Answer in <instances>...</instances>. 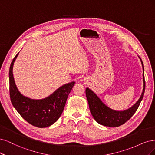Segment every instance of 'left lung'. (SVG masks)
I'll return each mask as SVG.
<instances>
[{
	"instance_id": "left-lung-1",
	"label": "left lung",
	"mask_w": 155,
	"mask_h": 155,
	"mask_svg": "<svg viewBox=\"0 0 155 155\" xmlns=\"http://www.w3.org/2000/svg\"><path fill=\"white\" fill-rule=\"evenodd\" d=\"M140 58V57H139ZM143 67V91L138 101L133 106L124 111H115L106 106L97 94L88 87L86 89V97L89 104V110L94 119L100 124L108 127H118L130 119L138 108L143 97L146 87L144 79V68L141 58H140Z\"/></svg>"
}]
</instances>
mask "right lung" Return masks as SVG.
Wrapping results in <instances>:
<instances>
[{
	"instance_id": "right-lung-1",
	"label": "right lung",
	"mask_w": 155,
	"mask_h": 155,
	"mask_svg": "<svg viewBox=\"0 0 155 155\" xmlns=\"http://www.w3.org/2000/svg\"><path fill=\"white\" fill-rule=\"evenodd\" d=\"M18 54L13 59L9 71L11 102L21 116L32 126L41 128L50 126L61 117L75 82L63 85L51 95L43 99L35 100L25 97L19 92L13 75V66Z\"/></svg>"
}]
</instances>
